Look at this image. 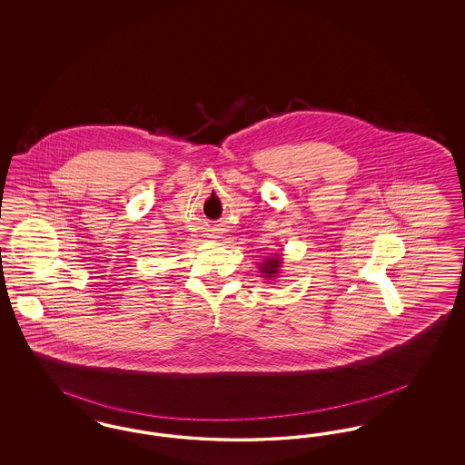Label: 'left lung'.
<instances>
[{"label":"left lung","mask_w":465,"mask_h":465,"mask_svg":"<svg viewBox=\"0 0 465 465\" xmlns=\"http://www.w3.org/2000/svg\"><path fill=\"white\" fill-rule=\"evenodd\" d=\"M281 265H282L281 254H275L273 258H265V262L260 263V270H262L263 277H266V279H273V277H277Z\"/></svg>","instance_id":"left-lung-1"}]
</instances>
